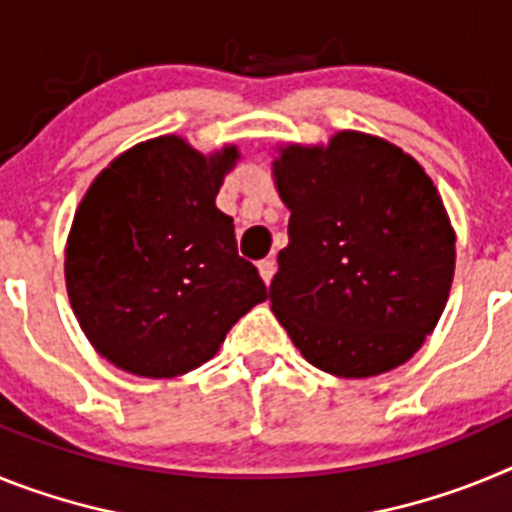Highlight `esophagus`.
<instances>
[{
  "label": "esophagus",
  "mask_w": 512,
  "mask_h": 512,
  "mask_svg": "<svg viewBox=\"0 0 512 512\" xmlns=\"http://www.w3.org/2000/svg\"><path fill=\"white\" fill-rule=\"evenodd\" d=\"M274 271H277V264H274V259L259 261V274H261V279H264L266 284L271 282V277H274Z\"/></svg>",
  "instance_id": "34e87169"
}]
</instances>
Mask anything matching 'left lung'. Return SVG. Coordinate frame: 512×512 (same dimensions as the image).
Wrapping results in <instances>:
<instances>
[{
  "instance_id": "obj_1",
  "label": "left lung",
  "mask_w": 512,
  "mask_h": 512,
  "mask_svg": "<svg viewBox=\"0 0 512 512\" xmlns=\"http://www.w3.org/2000/svg\"><path fill=\"white\" fill-rule=\"evenodd\" d=\"M274 182L292 215L269 300L292 343L346 379L405 364L454 279L456 235L431 176L384 138L341 130L328 146L279 148Z\"/></svg>"
}]
</instances>
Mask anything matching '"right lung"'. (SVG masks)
<instances>
[{
	"mask_svg": "<svg viewBox=\"0 0 512 512\" xmlns=\"http://www.w3.org/2000/svg\"><path fill=\"white\" fill-rule=\"evenodd\" d=\"M238 148L210 156L179 135L138 143L97 176L66 243V292L84 336L138 377L187 374L266 300L215 207Z\"/></svg>",
	"mask_w": 512,
	"mask_h": 512,
	"instance_id": "add662e5",
	"label": "right lung"
}]
</instances>
